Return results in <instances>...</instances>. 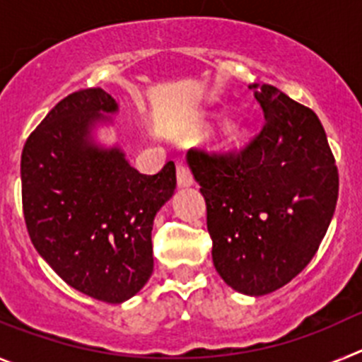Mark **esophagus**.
<instances>
[{
  "mask_svg": "<svg viewBox=\"0 0 362 362\" xmlns=\"http://www.w3.org/2000/svg\"><path fill=\"white\" fill-rule=\"evenodd\" d=\"M194 183V175H192L190 168L183 163H179L177 165V185L179 187H190Z\"/></svg>",
  "mask_w": 362,
  "mask_h": 362,
  "instance_id": "34e87169",
  "label": "esophagus"
}]
</instances>
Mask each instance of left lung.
I'll return each mask as SVG.
<instances>
[{
  "mask_svg": "<svg viewBox=\"0 0 362 362\" xmlns=\"http://www.w3.org/2000/svg\"><path fill=\"white\" fill-rule=\"evenodd\" d=\"M263 129L243 148H190L217 274L246 296L305 270L334 217L339 172L321 121L272 85H250Z\"/></svg>",
  "mask_w": 362,
  "mask_h": 362,
  "instance_id": "1",
  "label": "left lung"
}]
</instances>
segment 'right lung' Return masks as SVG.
I'll return each mask as SVG.
<instances>
[{"mask_svg":"<svg viewBox=\"0 0 362 362\" xmlns=\"http://www.w3.org/2000/svg\"><path fill=\"white\" fill-rule=\"evenodd\" d=\"M101 88L62 99L28 136L21 199L32 245L72 288L103 303L136 296L153 270V217L175 190V165L146 175L119 148L88 141L101 112H116Z\"/></svg>","mask_w":362,"mask_h":362,"instance_id":"add662e5","label":"right lung"}]
</instances>
